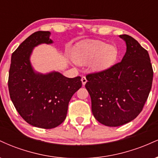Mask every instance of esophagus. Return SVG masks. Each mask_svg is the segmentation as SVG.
<instances>
[{"label":"esophagus","mask_w":158,"mask_h":158,"mask_svg":"<svg viewBox=\"0 0 158 158\" xmlns=\"http://www.w3.org/2000/svg\"><path fill=\"white\" fill-rule=\"evenodd\" d=\"M81 82H82V85H85V84H86V82H87V79H86V77H81Z\"/></svg>","instance_id":"obj_1"}]
</instances>
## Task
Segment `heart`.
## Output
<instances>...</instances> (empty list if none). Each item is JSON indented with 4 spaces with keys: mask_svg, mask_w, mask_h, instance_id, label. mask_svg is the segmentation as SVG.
Listing matches in <instances>:
<instances>
[{
    "mask_svg": "<svg viewBox=\"0 0 158 158\" xmlns=\"http://www.w3.org/2000/svg\"><path fill=\"white\" fill-rule=\"evenodd\" d=\"M118 51L115 46L101 41L88 40L79 43L75 49L73 59L79 64H85L94 59L91 68L101 71L109 68L115 62Z\"/></svg>",
    "mask_w": 158,
    "mask_h": 158,
    "instance_id": "b5f03b06",
    "label": "heart"
}]
</instances>
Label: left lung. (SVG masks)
Here are the masks:
<instances>
[{
  "label": "left lung",
  "instance_id": "left-lung-1",
  "mask_svg": "<svg viewBox=\"0 0 158 158\" xmlns=\"http://www.w3.org/2000/svg\"><path fill=\"white\" fill-rule=\"evenodd\" d=\"M122 61L110 68L86 76L85 88L98 122L117 127L131 122L142 111L152 88L153 69L149 55L138 41L128 35Z\"/></svg>",
  "mask_w": 158,
  "mask_h": 158
}]
</instances>
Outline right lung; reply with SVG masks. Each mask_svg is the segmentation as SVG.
<instances>
[{"instance_id":"add662e5","label":"right lung","mask_w":158,"mask_h":158,"mask_svg":"<svg viewBox=\"0 0 158 158\" xmlns=\"http://www.w3.org/2000/svg\"><path fill=\"white\" fill-rule=\"evenodd\" d=\"M50 32L32 33L12 52L8 87L14 106L31 126L50 129L66 118L72 96L81 87V77L67 78L59 72L35 73L30 64L32 50L40 44H51Z\"/></svg>"}]
</instances>
